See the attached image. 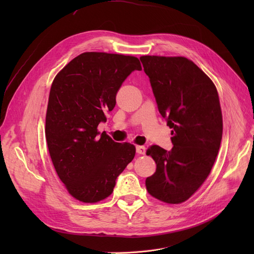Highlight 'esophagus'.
Returning a JSON list of instances; mask_svg holds the SVG:
<instances>
[{
	"label": "esophagus",
	"mask_w": 254,
	"mask_h": 254,
	"mask_svg": "<svg viewBox=\"0 0 254 254\" xmlns=\"http://www.w3.org/2000/svg\"><path fill=\"white\" fill-rule=\"evenodd\" d=\"M136 150L139 154H145V152H146V148L144 147V146H137Z\"/></svg>",
	"instance_id": "34e87169"
}]
</instances>
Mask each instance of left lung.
I'll return each instance as SVG.
<instances>
[{
	"label": "left lung",
	"mask_w": 254,
	"mask_h": 254,
	"mask_svg": "<svg viewBox=\"0 0 254 254\" xmlns=\"http://www.w3.org/2000/svg\"><path fill=\"white\" fill-rule=\"evenodd\" d=\"M159 113L172 128L173 148L157 145L146 151L156 171L146 178L149 194L167 204L189 199L205 182L222 138V113L212 80L183 57L143 56Z\"/></svg>",
	"instance_id": "obj_1"
}]
</instances>
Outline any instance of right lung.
Returning a JSON list of instances; mask_svg holds the SVG:
<instances>
[{
	"instance_id": "add662e5",
	"label": "right lung",
	"mask_w": 254,
	"mask_h": 254,
	"mask_svg": "<svg viewBox=\"0 0 254 254\" xmlns=\"http://www.w3.org/2000/svg\"><path fill=\"white\" fill-rule=\"evenodd\" d=\"M131 56L84 52L58 73L51 84L45 136L51 161L68 192L83 203L108 197L115 180L136 154L135 145L116 143L98 130L116 93L132 71Z\"/></svg>"
}]
</instances>
